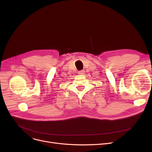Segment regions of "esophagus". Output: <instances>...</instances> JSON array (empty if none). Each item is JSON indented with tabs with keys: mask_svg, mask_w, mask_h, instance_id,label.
Here are the masks:
<instances>
[{
	"mask_svg": "<svg viewBox=\"0 0 152 152\" xmlns=\"http://www.w3.org/2000/svg\"><path fill=\"white\" fill-rule=\"evenodd\" d=\"M84 73H85V71H84V70H81V71H79L78 72V74L80 75H84Z\"/></svg>",
	"mask_w": 152,
	"mask_h": 152,
	"instance_id": "obj_1",
	"label": "esophagus"
}]
</instances>
